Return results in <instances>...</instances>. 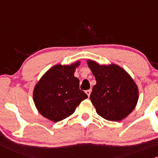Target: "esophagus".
Wrapping results in <instances>:
<instances>
[{"instance_id": "esophagus-1", "label": "esophagus", "mask_w": 158, "mask_h": 158, "mask_svg": "<svg viewBox=\"0 0 158 158\" xmlns=\"http://www.w3.org/2000/svg\"><path fill=\"white\" fill-rule=\"evenodd\" d=\"M85 93H86L87 95H88V96L89 97V95H90V94H91V90H90V89H89V90L85 91Z\"/></svg>"}]
</instances>
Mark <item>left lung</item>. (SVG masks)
Wrapping results in <instances>:
<instances>
[{"label": "left lung", "instance_id": "obj_1", "mask_svg": "<svg viewBox=\"0 0 158 158\" xmlns=\"http://www.w3.org/2000/svg\"><path fill=\"white\" fill-rule=\"evenodd\" d=\"M96 84L90 100L98 115L113 122L125 118L135 109L138 100V85L123 68L116 64L100 65L87 60Z\"/></svg>", "mask_w": 158, "mask_h": 158}]
</instances>
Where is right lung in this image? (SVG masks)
Here are the masks:
<instances>
[{
    "label": "right lung",
    "mask_w": 158,
    "mask_h": 158,
    "mask_svg": "<svg viewBox=\"0 0 158 158\" xmlns=\"http://www.w3.org/2000/svg\"><path fill=\"white\" fill-rule=\"evenodd\" d=\"M80 62L70 65L57 64L47 70L33 89V102L38 111L53 122L73 114L76 107L88 95L79 89V80L75 77Z\"/></svg>",
    "instance_id": "add662e5"
}]
</instances>
